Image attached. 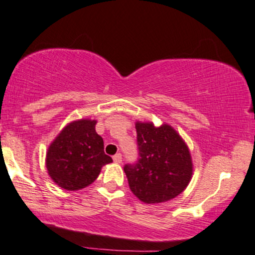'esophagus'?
<instances>
[{
  "label": "esophagus",
  "instance_id": "1",
  "mask_svg": "<svg viewBox=\"0 0 255 255\" xmlns=\"http://www.w3.org/2000/svg\"><path fill=\"white\" fill-rule=\"evenodd\" d=\"M113 161H115L116 163H121L122 162V154H121V152H118V154H116L115 156H113Z\"/></svg>",
  "mask_w": 255,
  "mask_h": 255
}]
</instances>
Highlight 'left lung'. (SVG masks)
<instances>
[{"instance_id": "8db88e82", "label": "left lung", "mask_w": 255, "mask_h": 255, "mask_svg": "<svg viewBox=\"0 0 255 255\" xmlns=\"http://www.w3.org/2000/svg\"><path fill=\"white\" fill-rule=\"evenodd\" d=\"M136 132L138 158L124 166L130 190L146 204L175 198L192 176L187 145L167 124L136 123Z\"/></svg>"}]
</instances>
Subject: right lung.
<instances>
[{
    "instance_id": "1",
    "label": "right lung",
    "mask_w": 255,
    "mask_h": 255,
    "mask_svg": "<svg viewBox=\"0 0 255 255\" xmlns=\"http://www.w3.org/2000/svg\"><path fill=\"white\" fill-rule=\"evenodd\" d=\"M95 121L73 122L63 131L46 154V168L58 186L76 191L91 185L101 167L112 162L104 151V139L95 131Z\"/></svg>"
}]
</instances>
